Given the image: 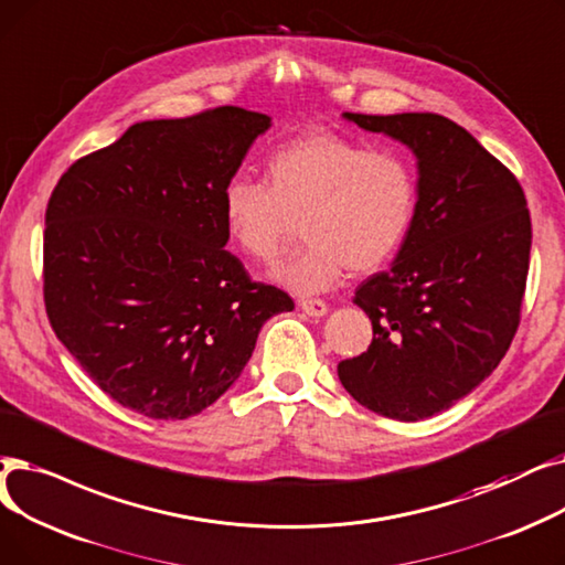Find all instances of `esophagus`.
Wrapping results in <instances>:
<instances>
[{"label": "esophagus", "mask_w": 565, "mask_h": 565, "mask_svg": "<svg viewBox=\"0 0 565 565\" xmlns=\"http://www.w3.org/2000/svg\"><path fill=\"white\" fill-rule=\"evenodd\" d=\"M299 306H301V310H303L306 315H310V317H324V315L329 312V306H327L324 301H321V299H301Z\"/></svg>", "instance_id": "obj_1"}]
</instances>
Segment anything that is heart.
I'll use <instances>...</instances> for the list:
<instances>
[{
    "instance_id": "heart-1",
    "label": "heart",
    "mask_w": 565,
    "mask_h": 565,
    "mask_svg": "<svg viewBox=\"0 0 565 565\" xmlns=\"http://www.w3.org/2000/svg\"><path fill=\"white\" fill-rule=\"evenodd\" d=\"M418 211V179L405 156L372 151L331 130H310L266 160L264 185L234 179L221 213L232 244L271 262L291 236L306 244L274 266V278L299 294L324 291L344 268L372 274L405 244Z\"/></svg>"
}]
</instances>
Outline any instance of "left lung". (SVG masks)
<instances>
[{
  "label": "left lung",
  "mask_w": 565,
  "mask_h": 565,
  "mask_svg": "<svg viewBox=\"0 0 565 565\" xmlns=\"http://www.w3.org/2000/svg\"><path fill=\"white\" fill-rule=\"evenodd\" d=\"M342 117L414 151L418 211L391 268L356 289L372 342L338 363V377L370 412L420 420L490 377L515 338L531 253L526 198L513 172L441 115Z\"/></svg>",
  "instance_id": "1"
}]
</instances>
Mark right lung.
Listing matches in <instances>:
<instances>
[{"mask_svg":"<svg viewBox=\"0 0 565 565\" xmlns=\"http://www.w3.org/2000/svg\"><path fill=\"white\" fill-rule=\"evenodd\" d=\"M271 119L223 105L132 124L62 174L45 209L50 327L121 407L183 420L246 367L289 294L253 282L230 250L221 200Z\"/></svg>","mask_w":565,"mask_h":565,"instance_id":"obj_1","label":"right lung"}]
</instances>
